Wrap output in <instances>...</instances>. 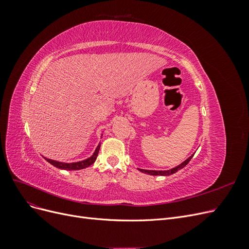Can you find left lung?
Instances as JSON below:
<instances>
[{"mask_svg":"<svg viewBox=\"0 0 249 249\" xmlns=\"http://www.w3.org/2000/svg\"><path fill=\"white\" fill-rule=\"evenodd\" d=\"M194 155H192L191 157L188 158V159L186 161H184L182 164H179L178 166L172 168V169H169V170H145V169H139L141 172H144V173H147V175H150V176H170L172 175V173H176L178 170L184 168L186 165L190 162V160L192 159V157Z\"/></svg>","mask_w":249,"mask_h":249,"instance_id":"left-lung-1","label":"left lung"}]
</instances>
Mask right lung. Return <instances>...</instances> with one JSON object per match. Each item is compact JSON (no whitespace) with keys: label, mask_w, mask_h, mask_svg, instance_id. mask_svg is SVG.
Segmentation results:
<instances>
[{"label":"right lung","mask_w":249,"mask_h":249,"mask_svg":"<svg viewBox=\"0 0 249 249\" xmlns=\"http://www.w3.org/2000/svg\"><path fill=\"white\" fill-rule=\"evenodd\" d=\"M101 145L99 144L95 149V152L93 153V155L88 158L86 160H83L80 162H76V163H62V162H58L55 160H51L48 159V158H44L49 163H51L52 165H54L55 167L60 168V169H66V170H79V169H83V168H86L89 167L90 165H92L94 163V161L96 160V157L99 155V150H100Z\"/></svg>","instance_id":"obj_1"}]
</instances>
